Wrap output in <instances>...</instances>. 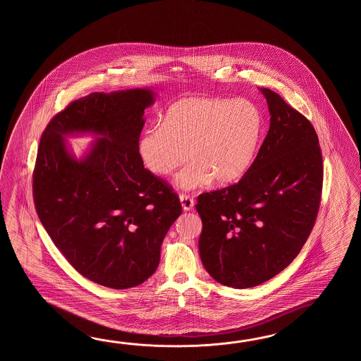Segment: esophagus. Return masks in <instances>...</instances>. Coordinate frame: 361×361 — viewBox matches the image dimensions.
<instances>
[{
  "instance_id": "34e87169",
  "label": "esophagus",
  "mask_w": 361,
  "mask_h": 361,
  "mask_svg": "<svg viewBox=\"0 0 361 361\" xmlns=\"http://www.w3.org/2000/svg\"><path fill=\"white\" fill-rule=\"evenodd\" d=\"M179 200H180L182 207H183V210H185V212H190V210L193 209V205H195V200L192 199L190 195L180 193V195H179Z\"/></svg>"
}]
</instances>
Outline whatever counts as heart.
Returning a JSON list of instances; mask_svg holds the SVG:
<instances>
[{"label":"heart","instance_id":"heart-1","mask_svg":"<svg viewBox=\"0 0 361 361\" xmlns=\"http://www.w3.org/2000/svg\"><path fill=\"white\" fill-rule=\"evenodd\" d=\"M263 117L249 100L192 97L170 106L162 123H154L139 139L140 159L165 177L185 160L177 184L195 190L212 182L230 184L250 168L259 146Z\"/></svg>","mask_w":361,"mask_h":361}]
</instances>
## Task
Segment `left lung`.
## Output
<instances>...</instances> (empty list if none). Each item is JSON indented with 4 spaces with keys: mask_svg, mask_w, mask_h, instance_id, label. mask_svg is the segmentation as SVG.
<instances>
[{
    "mask_svg": "<svg viewBox=\"0 0 361 361\" xmlns=\"http://www.w3.org/2000/svg\"><path fill=\"white\" fill-rule=\"evenodd\" d=\"M271 123L238 183L201 193L200 257L215 281L252 288L276 276L300 254L322 201V148L312 123L277 92L259 87Z\"/></svg>",
    "mask_w": 361,
    "mask_h": 361,
    "instance_id": "obj_1",
    "label": "left lung"
}]
</instances>
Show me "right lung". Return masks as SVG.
I'll use <instances>...</instances> for the list:
<instances>
[{
    "mask_svg": "<svg viewBox=\"0 0 361 361\" xmlns=\"http://www.w3.org/2000/svg\"><path fill=\"white\" fill-rule=\"evenodd\" d=\"M147 89L92 92L47 123L33 169V201L55 246L78 274L112 289L152 276L162 240L182 213L168 182L146 169L138 151ZM92 130L101 138L76 162L62 135Z\"/></svg>",
    "mask_w": 361,
    "mask_h": 361,
    "instance_id": "obj_1",
    "label": "right lung"
}]
</instances>
